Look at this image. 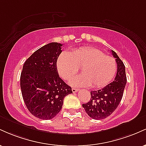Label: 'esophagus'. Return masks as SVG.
Instances as JSON below:
<instances>
[{
  "label": "esophagus",
  "mask_w": 146,
  "mask_h": 146,
  "mask_svg": "<svg viewBox=\"0 0 146 146\" xmlns=\"http://www.w3.org/2000/svg\"><path fill=\"white\" fill-rule=\"evenodd\" d=\"M72 91H73V93H76L78 91V89L76 88H72Z\"/></svg>",
  "instance_id": "obj_1"
}]
</instances>
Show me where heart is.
<instances>
[{
  "mask_svg": "<svg viewBox=\"0 0 146 146\" xmlns=\"http://www.w3.org/2000/svg\"><path fill=\"white\" fill-rule=\"evenodd\" d=\"M58 73L65 80H69L81 68L82 74L70 82L74 86L102 88L108 85L117 73V64L112 57L105 56L100 50L90 47L75 48L63 52L57 60Z\"/></svg>",
  "mask_w": 146,
  "mask_h": 146,
  "instance_id": "b5f03b06",
  "label": "heart"
}]
</instances>
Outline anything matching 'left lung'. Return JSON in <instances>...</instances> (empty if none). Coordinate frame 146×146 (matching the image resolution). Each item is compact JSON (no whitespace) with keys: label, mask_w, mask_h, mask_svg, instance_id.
<instances>
[{"label":"left lung","mask_w":146,"mask_h":146,"mask_svg":"<svg viewBox=\"0 0 146 146\" xmlns=\"http://www.w3.org/2000/svg\"><path fill=\"white\" fill-rule=\"evenodd\" d=\"M111 52L117 64L115 80L102 89L90 91V101L82 104L88 116L94 119L106 118L116 110L123 97L126 84L124 64L115 51L112 50Z\"/></svg>","instance_id":"8db88e82"}]
</instances>
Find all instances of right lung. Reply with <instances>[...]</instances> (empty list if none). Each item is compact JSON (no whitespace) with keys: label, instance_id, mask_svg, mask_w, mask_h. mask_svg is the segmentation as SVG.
<instances>
[{"label":"right lung","instance_id":"right-lung-1","mask_svg":"<svg viewBox=\"0 0 146 146\" xmlns=\"http://www.w3.org/2000/svg\"><path fill=\"white\" fill-rule=\"evenodd\" d=\"M62 44L51 42L42 46L25 61L21 75V88L27 108L40 119H51L62 107L64 99L73 93L71 87L60 78L57 60Z\"/></svg>","mask_w":146,"mask_h":146}]
</instances>
